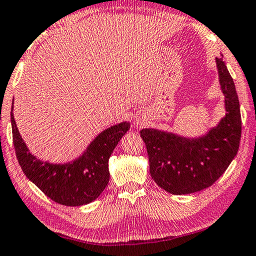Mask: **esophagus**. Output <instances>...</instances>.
Returning a JSON list of instances; mask_svg holds the SVG:
<instances>
[{
	"instance_id": "34e87169",
	"label": "esophagus",
	"mask_w": 256,
	"mask_h": 256,
	"mask_svg": "<svg viewBox=\"0 0 256 256\" xmlns=\"http://www.w3.org/2000/svg\"><path fill=\"white\" fill-rule=\"evenodd\" d=\"M142 124H143V122H140V121H137L136 127H142Z\"/></svg>"
}]
</instances>
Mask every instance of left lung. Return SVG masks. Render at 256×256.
I'll list each match as a JSON object with an SVG mask.
<instances>
[{
    "label": "left lung",
    "instance_id": "obj_1",
    "mask_svg": "<svg viewBox=\"0 0 256 256\" xmlns=\"http://www.w3.org/2000/svg\"><path fill=\"white\" fill-rule=\"evenodd\" d=\"M226 116L198 137L145 128L150 172L162 190L174 195L192 194L212 186L227 170L240 148L242 118L236 87L222 58H216Z\"/></svg>",
    "mask_w": 256,
    "mask_h": 256
}]
</instances>
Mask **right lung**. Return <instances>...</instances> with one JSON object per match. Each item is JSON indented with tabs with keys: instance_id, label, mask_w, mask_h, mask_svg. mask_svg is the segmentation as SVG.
Returning <instances> with one entry per match:
<instances>
[{
	"instance_id": "right-lung-1",
	"label": "right lung",
	"mask_w": 256,
	"mask_h": 256,
	"mask_svg": "<svg viewBox=\"0 0 256 256\" xmlns=\"http://www.w3.org/2000/svg\"><path fill=\"white\" fill-rule=\"evenodd\" d=\"M11 126L16 156L24 174L44 194L58 204L80 206L98 198L108 182V158L130 128L122 121L106 128L90 142L82 156L66 163L43 161L30 153L16 127L11 108Z\"/></svg>"
}]
</instances>
